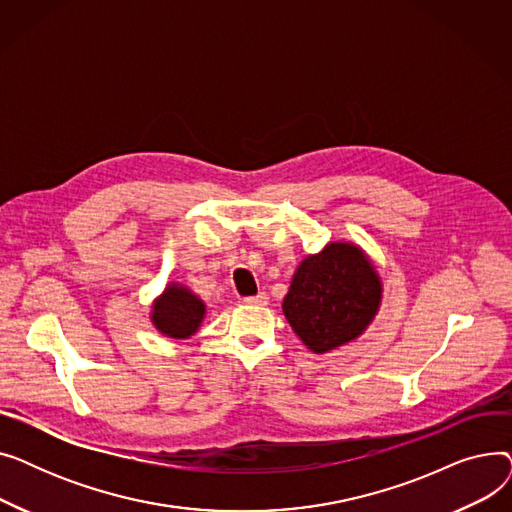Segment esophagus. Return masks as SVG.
I'll list each match as a JSON object with an SVG mask.
<instances>
[{
  "label": "esophagus",
  "mask_w": 512,
  "mask_h": 512,
  "mask_svg": "<svg viewBox=\"0 0 512 512\" xmlns=\"http://www.w3.org/2000/svg\"><path fill=\"white\" fill-rule=\"evenodd\" d=\"M245 303L247 305H257V307H265L267 303H270V297H267L265 292H259V294H255V297H247L245 299Z\"/></svg>",
  "instance_id": "obj_1"
}]
</instances>
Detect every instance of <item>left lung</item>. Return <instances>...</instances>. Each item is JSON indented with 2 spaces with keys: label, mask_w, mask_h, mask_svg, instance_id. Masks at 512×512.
<instances>
[{
  "label": "left lung",
  "mask_w": 512,
  "mask_h": 512,
  "mask_svg": "<svg viewBox=\"0 0 512 512\" xmlns=\"http://www.w3.org/2000/svg\"><path fill=\"white\" fill-rule=\"evenodd\" d=\"M382 280L355 242H330L301 261L292 276L282 311L303 344L315 355L357 340L378 315Z\"/></svg>",
  "instance_id": "left-lung-1"
}]
</instances>
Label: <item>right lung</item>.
I'll list each match as a JSON object with an SVG mask.
<instances>
[{
  "label": "right lung",
  "instance_id": "right-lung-1",
  "mask_svg": "<svg viewBox=\"0 0 512 512\" xmlns=\"http://www.w3.org/2000/svg\"><path fill=\"white\" fill-rule=\"evenodd\" d=\"M205 319V303L182 284H168L151 307V321L159 334L186 340L197 334Z\"/></svg>",
  "mask_w": 512,
  "mask_h": 512
}]
</instances>
